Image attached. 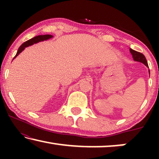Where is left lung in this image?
<instances>
[{
	"instance_id": "1",
	"label": "left lung",
	"mask_w": 159,
	"mask_h": 159,
	"mask_svg": "<svg viewBox=\"0 0 159 159\" xmlns=\"http://www.w3.org/2000/svg\"><path fill=\"white\" fill-rule=\"evenodd\" d=\"M129 51L132 55V58H133L134 61L143 63V64H145V66L148 68V65L146 58H145V56L143 55V53H140V52H138L136 51H134V50H132V48L129 49ZM148 71H149V75H150V70H148Z\"/></svg>"
}]
</instances>
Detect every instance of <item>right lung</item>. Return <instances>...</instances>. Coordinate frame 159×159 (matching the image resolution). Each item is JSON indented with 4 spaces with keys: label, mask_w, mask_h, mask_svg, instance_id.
Returning a JSON list of instances; mask_svg holds the SVG:
<instances>
[{
    "label": "right lung",
    "mask_w": 159,
    "mask_h": 159,
    "mask_svg": "<svg viewBox=\"0 0 159 159\" xmlns=\"http://www.w3.org/2000/svg\"><path fill=\"white\" fill-rule=\"evenodd\" d=\"M52 38H53V35H51V34H44V35H38V36L34 37V38H33L30 39V40H29L26 41V42L24 43L23 44H21V46L19 48L18 51H17V53L16 54V56H14V59L17 56L19 55V53H21V52H22L25 49V48L30 46V45H32L35 44V43H38L39 42H41V41L49 40V39H51Z\"/></svg>",
    "instance_id": "right-lung-1"
}]
</instances>
